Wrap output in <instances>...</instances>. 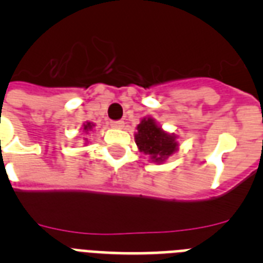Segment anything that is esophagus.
<instances>
[{"label": "esophagus", "mask_w": 263, "mask_h": 263, "mask_svg": "<svg viewBox=\"0 0 263 263\" xmlns=\"http://www.w3.org/2000/svg\"><path fill=\"white\" fill-rule=\"evenodd\" d=\"M110 126L115 127V129H122L125 126V122L122 120H118V121H111L110 122Z\"/></svg>", "instance_id": "esophagus-1"}]
</instances>
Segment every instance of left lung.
Here are the masks:
<instances>
[{
	"mask_svg": "<svg viewBox=\"0 0 263 263\" xmlns=\"http://www.w3.org/2000/svg\"><path fill=\"white\" fill-rule=\"evenodd\" d=\"M137 130L136 143L139 152L150 157L155 163H163L170 155L178 150L175 134L164 132L154 118H143L137 126Z\"/></svg>",
	"mask_w": 263,
	"mask_h": 263,
	"instance_id": "8db88e82",
	"label": "left lung"
}]
</instances>
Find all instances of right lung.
Here are the masks:
<instances>
[{"instance_id":"right-lung-1","label":"right lung","mask_w":263,"mask_h":263,"mask_svg":"<svg viewBox=\"0 0 263 263\" xmlns=\"http://www.w3.org/2000/svg\"><path fill=\"white\" fill-rule=\"evenodd\" d=\"M95 127V124H92V122H85L84 125H83V130H84L85 133H89L90 130L93 129ZM85 142H88V139L85 138Z\"/></svg>"}]
</instances>
